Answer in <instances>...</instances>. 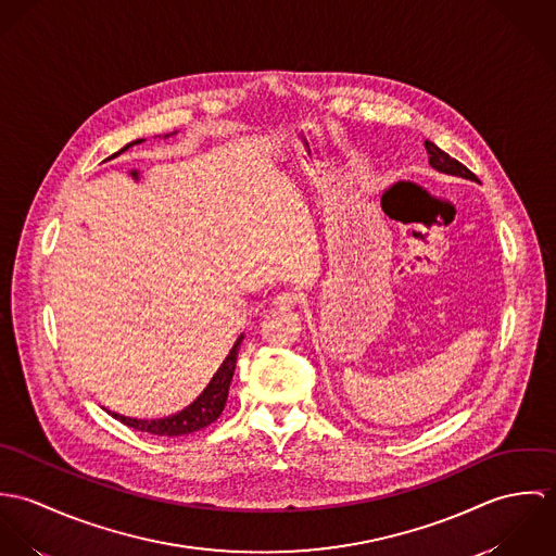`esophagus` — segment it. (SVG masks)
I'll use <instances>...</instances> for the list:
<instances>
[{"label": "esophagus", "instance_id": "34e87169", "mask_svg": "<svg viewBox=\"0 0 556 556\" xmlns=\"http://www.w3.org/2000/svg\"><path fill=\"white\" fill-rule=\"evenodd\" d=\"M274 306L280 308V311H291V308L298 306V295H293V293H278L274 298Z\"/></svg>", "mask_w": 556, "mask_h": 556}]
</instances>
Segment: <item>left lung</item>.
Listing matches in <instances>:
<instances>
[{
    "mask_svg": "<svg viewBox=\"0 0 556 556\" xmlns=\"http://www.w3.org/2000/svg\"><path fill=\"white\" fill-rule=\"evenodd\" d=\"M424 148L428 152V162L432 168L441 170V173H447V175H458V177H465V179H473L476 181V173H471L463 162H458L456 159H452L450 154H445L441 148H437L432 141H424Z\"/></svg>",
    "mask_w": 556,
    "mask_h": 556,
    "instance_id": "8db88e82",
    "label": "left lung"
}]
</instances>
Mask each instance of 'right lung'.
<instances>
[{"instance_id": "obj_1", "label": "right lung", "mask_w": 556, "mask_h": 556, "mask_svg": "<svg viewBox=\"0 0 556 556\" xmlns=\"http://www.w3.org/2000/svg\"><path fill=\"white\" fill-rule=\"evenodd\" d=\"M164 137H168V135H164ZM141 141L143 139H137V141L128 143L122 152H126L130 146H137ZM241 340H243V333L236 340L233 349L229 351V355L223 362V366L218 368V372L212 377L210 386L201 392V396L197 397L192 404H188L184 410H179L175 415H168V417H162V419H135V417H126V415L111 413V410H106V413H111L115 419H119L128 428L150 432V434H156V437H184V434L197 432V430L214 424L220 417V413L227 404L229 386H231L236 364H238Z\"/></svg>"}]
</instances>
